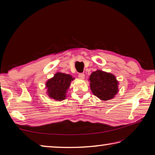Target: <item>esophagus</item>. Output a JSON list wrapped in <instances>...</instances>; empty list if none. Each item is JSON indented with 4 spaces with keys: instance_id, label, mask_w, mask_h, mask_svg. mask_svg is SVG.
<instances>
[{
    "instance_id": "34e87169",
    "label": "esophagus",
    "mask_w": 155,
    "mask_h": 155,
    "mask_svg": "<svg viewBox=\"0 0 155 155\" xmlns=\"http://www.w3.org/2000/svg\"><path fill=\"white\" fill-rule=\"evenodd\" d=\"M78 77L79 78H81V79H84V78H85V74H84L83 73H79Z\"/></svg>"
}]
</instances>
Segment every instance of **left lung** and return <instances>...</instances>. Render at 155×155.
Returning <instances> with one entry per match:
<instances>
[{
    "label": "left lung",
    "instance_id": "obj_1",
    "mask_svg": "<svg viewBox=\"0 0 155 155\" xmlns=\"http://www.w3.org/2000/svg\"><path fill=\"white\" fill-rule=\"evenodd\" d=\"M92 93L102 101H109L118 92V81L114 74L98 70L90 77Z\"/></svg>",
    "mask_w": 155,
    "mask_h": 155
}]
</instances>
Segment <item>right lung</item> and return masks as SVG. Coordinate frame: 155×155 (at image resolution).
<instances>
[{
	"label": "right lung",
	"mask_w": 155,
	"mask_h": 155,
	"mask_svg": "<svg viewBox=\"0 0 155 155\" xmlns=\"http://www.w3.org/2000/svg\"><path fill=\"white\" fill-rule=\"evenodd\" d=\"M74 79L71 75L57 72L46 83L47 94L50 98L61 101L66 97L70 83Z\"/></svg>",
	"instance_id": "1"
}]
</instances>
